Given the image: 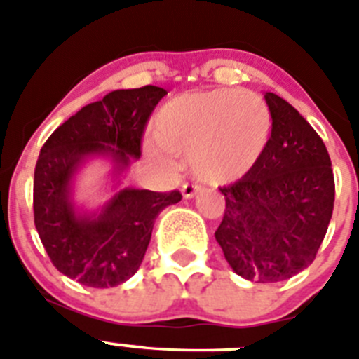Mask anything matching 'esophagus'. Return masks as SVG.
<instances>
[{
    "label": "esophagus",
    "instance_id": "esophagus-1",
    "mask_svg": "<svg viewBox=\"0 0 359 359\" xmlns=\"http://www.w3.org/2000/svg\"><path fill=\"white\" fill-rule=\"evenodd\" d=\"M198 192H201V187L199 185H194V183H185V185L182 187V194L183 198H194Z\"/></svg>",
    "mask_w": 359,
    "mask_h": 359
}]
</instances>
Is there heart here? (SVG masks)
Returning a JSON list of instances; mask_svg holds the SVG:
<instances>
[{
	"label": "heart",
	"mask_w": 359,
	"mask_h": 359,
	"mask_svg": "<svg viewBox=\"0 0 359 359\" xmlns=\"http://www.w3.org/2000/svg\"><path fill=\"white\" fill-rule=\"evenodd\" d=\"M273 116L262 97L236 88L189 91L161 104L149 123L151 160L189 158L198 180L224 185L244 177L271 142Z\"/></svg>",
	"instance_id": "heart-1"
}]
</instances>
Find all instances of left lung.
I'll use <instances>...</instances> for the list:
<instances>
[{"mask_svg": "<svg viewBox=\"0 0 359 359\" xmlns=\"http://www.w3.org/2000/svg\"><path fill=\"white\" fill-rule=\"evenodd\" d=\"M264 98L271 142L255 169L219 189L226 208L215 241L237 275L271 284L315 261L334 207V176L309 122L278 95Z\"/></svg>", "mask_w": 359, "mask_h": 359, "instance_id": "8db88e82", "label": "left lung"}]
</instances>
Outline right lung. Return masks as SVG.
Segmentation results:
<instances>
[{"mask_svg": "<svg viewBox=\"0 0 359 359\" xmlns=\"http://www.w3.org/2000/svg\"><path fill=\"white\" fill-rule=\"evenodd\" d=\"M167 95L144 86L116 90L82 107L41 147L34 172V223L50 261L62 275L88 287H115L138 271L154 219L182 201L177 190L123 189L97 214H79L72 180L86 158L111 156L116 170L140 158L149 116Z\"/></svg>", "mask_w": 359, "mask_h": 359, "instance_id": "obj_1", "label": "right lung"}]
</instances>
